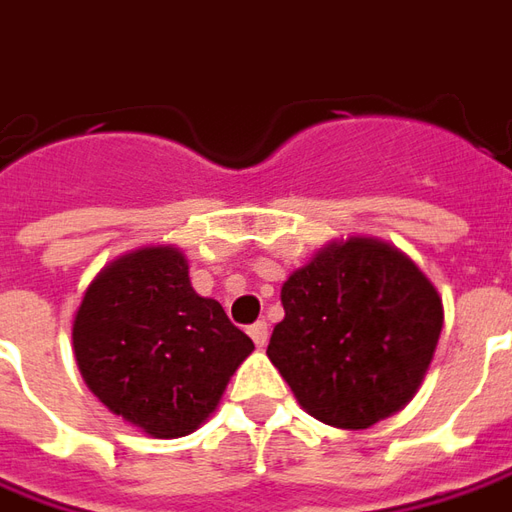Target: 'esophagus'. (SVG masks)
Returning a JSON list of instances; mask_svg holds the SVG:
<instances>
[{"label":"esophagus","instance_id":"1","mask_svg":"<svg viewBox=\"0 0 512 512\" xmlns=\"http://www.w3.org/2000/svg\"><path fill=\"white\" fill-rule=\"evenodd\" d=\"M248 334L253 337V343L259 345V348L267 345V323H264V320H256V323L248 329Z\"/></svg>","mask_w":512,"mask_h":512}]
</instances>
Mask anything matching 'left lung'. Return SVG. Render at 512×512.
Instances as JSON below:
<instances>
[{
    "instance_id": "8db88e82",
    "label": "left lung",
    "mask_w": 512,
    "mask_h": 512,
    "mask_svg": "<svg viewBox=\"0 0 512 512\" xmlns=\"http://www.w3.org/2000/svg\"><path fill=\"white\" fill-rule=\"evenodd\" d=\"M267 357L317 421L368 429L401 410L432 362L443 303L396 248L329 245L281 287Z\"/></svg>"
}]
</instances>
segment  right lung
Instances as JSON below:
<instances>
[{"label":"right lung","mask_w":512,"mask_h":512,"mask_svg":"<svg viewBox=\"0 0 512 512\" xmlns=\"http://www.w3.org/2000/svg\"><path fill=\"white\" fill-rule=\"evenodd\" d=\"M74 359L88 390L153 438L209 418L253 340L189 284L181 250L144 248L91 281L74 315Z\"/></svg>","instance_id":"right-lung-1"}]
</instances>
